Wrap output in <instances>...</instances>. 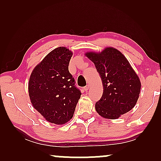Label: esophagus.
Wrapping results in <instances>:
<instances>
[{
    "label": "esophagus",
    "mask_w": 161,
    "mask_h": 161,
    "mask_svg": "<svg viewBox=\"0 0 161 161\" xmlns=\"http://www.w3.org/2000/svg\"><path fill=\"white\" fill-rule=\"evenodd\" d=\"M89 85L86 86L84 87V90H85V91H86H86H87V90H88V89H89Z\"/></svg>",
    "instance_id": "obj_1"
}]
</instances>
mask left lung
<instances>
[{
	"mask_svg": "<svg viewBox=\"0 0 161 161\" xmlns=\"http://www.w3.org/2000/svg\"><path fill=\"white\" fill-rule=\"evenodd\" d=\"M85 55L95 65L104 89L102 97L95 104L99 115L116 119L130 111L139 97L142 84L124 55L111 47Z\"/></svg>",
	"mask_w": 161,
	"mask_h": 161,
	"instance_id": "obj_1",
	"label": "left lung"
}]
</instances>
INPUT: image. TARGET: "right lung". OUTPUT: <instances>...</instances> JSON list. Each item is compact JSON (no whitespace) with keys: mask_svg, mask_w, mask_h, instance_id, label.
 Returning <instances> with one entry per match:
<instances>
[{"mask_svg":"<svg viewBox=\"0 0 161 161\" xmlns=\"http://www.w3.org/2000/svg\"><path fill=\"white\" fill-rule=\"evenodd\" d=\"M72 56L67 47L56 48L35 67L29 78L32 105L47 122L56 125L71 119L81 95L68 69Z\"/></svg>","mask_w":161,"mask_h":161,"instance_id":"1","label":"right lung"}]
</instances>
